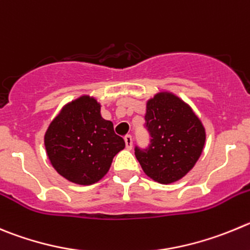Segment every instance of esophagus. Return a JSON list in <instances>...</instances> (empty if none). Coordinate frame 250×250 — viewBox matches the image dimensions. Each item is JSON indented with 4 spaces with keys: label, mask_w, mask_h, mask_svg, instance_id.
I'll return each instance as SVG.
<instances>
[{
    "label": "esophagus",
    "mask_w": 250,
    "mask_h": 250,
    "mask_svg": "<svg viewBox=\"0 0 250 250\" xmlns=\"http://www.w3.org/2000/svg\"><path fill=\"white\" fill-rule=\"evenodd\" d=\"M125 148L132 149V146H133L132 136H125Z\"/></svg>",
    "instance_id": "obj_1"
}]
</instances>
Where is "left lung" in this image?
Here are the masks:
<instances>
[{
	"mask_svg": "<svg viewBox=\"0 0 250 250\" xmlns=\"http://www.w3.org/2000/svg\"><path fill=\"white\" fill-rule=\"evenodd\" d=\"M146 149L136 146V158L146 176L159 184L184 178L201 157L206 132L185 101L171 92H159L146 101Z\"/></svg>",
	"mask_w": 250,
	"mask_h": 250,
	"instance_id": "left-lung-1",
	"label": "left lung"
}]
</instances>
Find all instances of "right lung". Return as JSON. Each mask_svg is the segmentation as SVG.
Segmentation results:
<instances>
[{"label": "right lung", "mask_w": 250, "mask_h": 250, "mask_svg": "<svg viewBox=\"0 0 250 250\" xmlns=\"http://www.w3.org/2000/svg\"><path fill=\"white\" fill-rule=\"evenodd\" d=\"M44 146L58 174L78 185H92L107 174L125 144L114 133L113 123L102 118L97 100L83 95L51 121Z\"/></svg>", "instance_id": "obj_1"}]
</instances>
